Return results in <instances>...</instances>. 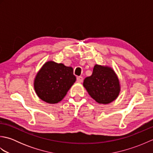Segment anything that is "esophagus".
I'll list each match as a JSON object with an SVG mask.
<instances>
[{
	"instance_id": "obj_1",
	"label": "esophagus",
	"mask_w": 153,
	"mask_h": 153,
	"mask_svg": "<svg viewBox=\"0 0 153 153\" xmlns=\"http://www.w3.org/2000/svg\"><path fill=\"white\" fill-rule=\"evenodd\" d=\"M77 82L78 83H82L83 82V77L82 76L77 77Z\"/></svg>"
}]
</instances>
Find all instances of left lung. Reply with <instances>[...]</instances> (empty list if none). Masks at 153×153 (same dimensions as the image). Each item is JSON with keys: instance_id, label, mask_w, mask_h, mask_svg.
Wrapping results in <instances>:
<instances>
[{"instance_id": "1", "label": "left lung", "mask_w": 153, "mask_h": 153, "mask_svg": "<svg viewBox=\"0 0 153 153\" xmlns=\"http://www.w3.org/2000/svg\"><path fill=\"white\" fill-rule=\"evenodd\" d=\"M89 95L99 104H109L118 97L120 82L114 71L108 66L96 64L93 74L83 81Z\"/></svg>"}]
</instances>
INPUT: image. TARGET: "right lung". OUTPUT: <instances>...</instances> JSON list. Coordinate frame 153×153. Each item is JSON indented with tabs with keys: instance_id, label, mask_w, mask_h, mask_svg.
<instances>
[{
	"instance_id": "right-lung-1",
	"label": "right lung",
	"mask_w": 153,
	"mask_h": 153,
	"mask_svg": "<svg viewBox=\"0 0 153 153\" xmlns=\"http://www.w3.org/2000/svg\"><path fill=\"white\" fill-rule=\"evenodd\" d=\"M76 80L72 68L48 61L35 76L34 89L43 101L56 104L64 99Z\"/></svg>"
}]
</instances>
